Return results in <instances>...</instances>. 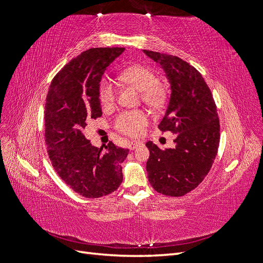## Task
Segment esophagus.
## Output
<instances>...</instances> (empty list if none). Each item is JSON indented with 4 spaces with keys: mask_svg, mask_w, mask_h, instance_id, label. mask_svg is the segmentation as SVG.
Masks as SVG:
<instances>
[{
    "mask_svg": "<svg viewBox=\"0 0 263 263\" xmlns=\"http://www.w3.org/2000/svg\"><path fill=\"white\" fill-rule=\"evenodd\" d=\"M140 145H141L140 141H130V142H128V148L130 150H134V149H136Z\"/></svg>",
    "mask_w": 263,
    "mask_h": 263,
    "instance_id": "obj_1",
    "label": "esophagus"
}]
</instances>
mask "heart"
<instances>
[{
  "mask_svg": "<svg viewBox=\"0 0 263 263\" xmlns=\"http://www.w3.org/2000/svg\"><path fill=\"white\" fill-rule=\"evenodd\" d=\"M122 81L133 84L141 91V99L147 104L157 105L162 101L163 91L158 84V78L153 70L145 66H132L119 72ZM118 95V84L112 78L104 77L99 83V98L104 107L115 104ZM148 124V115L142 110H125L114 122L116 130L129 137H137Z\"/></svg>",
  "mask_w": 263,
  "mask_h": 263,
  "instance_id": "heart-1",
  "label": "heart"
}]
</instances>
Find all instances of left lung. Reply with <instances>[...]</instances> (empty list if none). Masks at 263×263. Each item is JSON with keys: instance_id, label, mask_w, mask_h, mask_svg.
<instances>
[{"instance_id": "left-lung-1", "label": "left lung", "mask_w": 263, "mask_h": 263, "mask_svg": "<svg viewBox=\"0 0 263 263\" xmlns=\"http://www.w3.org/2000/svg\"><path fill=\"white\" fill-rule=\"evenodd\" d=\"M164 70L171 84L168 109L159 124L176 134V147L161 150L151 141L146 164L157 192L179 197L201 184L217 155L220 126L212 92L198 71L177 55L144 50Z\"/></svg>"}]
</instances>
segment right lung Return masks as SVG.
Returning a JSON list of instances; mask_svg holds the SVG:
<instances>
[{
    "mask_svg": "<svg viewBox=\"0 0 263 263\" xmlns=\"http://www.w3.org/2000/svg\"><path fill=\"white\" fill-rule=\"evenodd\" d=\"M125 48H91L55 74L45 104V142L51 164L61 180L86 198L116 191L123 181L121 163L128 149L109 141L94 147L83 130L102 116L99 83L106 68Z\"/></svg>",
    "mask_w": 263,
    "mask_h": 263,
    "instance_id": "right-lung-1",
    "label": "right lung"
}]
</instances>
